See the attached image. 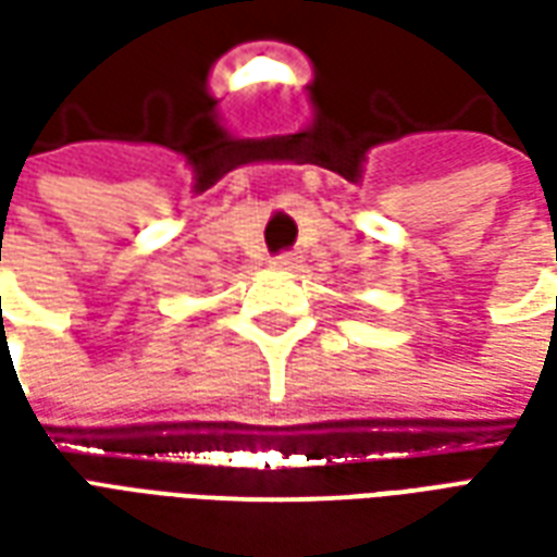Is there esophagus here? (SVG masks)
Wrapping results in <instances>:
<instances>
[{"label": "esophagus", "instance_id": "1", "mask_svg": "<svg viewBox=\"0 0 557 557\" xmlns=\"http://www.w3.org/2000/svg\"><path fill=\"white\" fill-rule=\"evenodd\" d=\"M271 268H277V271H295V268H301V256L298 253H280L271 259Z\"/></svg>", "mask_w": 557, "mask_h": 557}]
</instances>
